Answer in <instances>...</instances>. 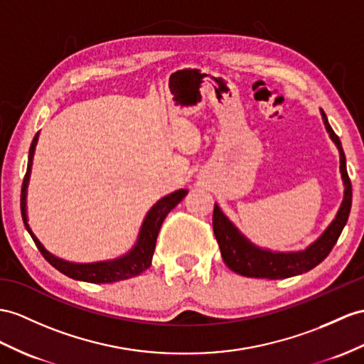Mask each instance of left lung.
I'll return each mask as SVG.
<instances>
[{"mask_svg":"<svg viewBox=\"0 0 364 364\" xmlns=\"http://www.w3.org/2000/svg\"><path fill=\"white\" fill-rule=\"evenodd\" d=\"M323 122L331 139L335 141L340 151V170L344 182V199L341 207L336 213V218L329 228L315 241L309 249L296 253H274L269 250H261L250 244L237 232V228L224 216V213L215 205L213 211V232L218 239L220 255L230 270L249 278H267V279H284L309 272L324 261L331 253L333 245L338 241L343 228L348 223L350 205H352V185L348 170H346V157L338 136L331 128L324 111L321 109Z\"/></svg>","mask_w":364,"mask_h":364,"instance_id":"1","label":"left lung"}]
</instances>
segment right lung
Returning <instances> with one entry per match:
<instances>
[{"label":"right lung","mask_w":364,"mask_h":364,"mask_svg":"<svg viewBox=\"0 0 364 364\" xmlns=\"http://www.w3.org/2000/svg\"><path fill=\"white\" fill-rule=\"evenodd\" d=\"M37 140H38V134L33 137L31 149H29V162H28V170H26L24 179H23L20 203H21V216L24 220V225L28 228L29 235L32 236L35 245L38 247V250L44 256V259H46L50 265H54V267L61 273H65L66 277L78 279V281L94 282V284H105V282L129 279V278L137 277L140 273H144L149 265H151L157 235H159V230L162 227L164 219L166 218L168 213L177 205V203L187 196L188 190H177L171 193L170 196L162 198L151 210L148 211V215L144 220V225H141L136 247L128 255L123 256V258L106 261V262H95V264L66 262L63 259L55 258L54 255H50L46 249H44L41 242L37 239V236L32 233V230L28 225V215H26V190H28L32 159H33L35 146H37Z\"/></svg>","instance_id":"1"}]
</instances>
